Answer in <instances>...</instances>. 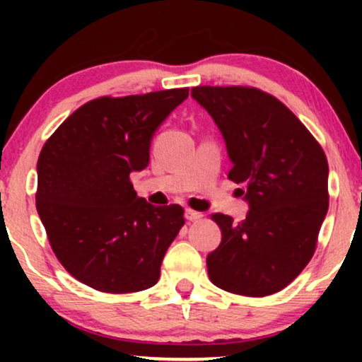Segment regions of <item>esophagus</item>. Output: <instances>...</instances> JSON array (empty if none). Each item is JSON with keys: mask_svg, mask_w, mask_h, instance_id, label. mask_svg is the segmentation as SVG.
<instances>
[{"mask_svg": "<svg viewBox=\"0 0 362 362\" xmlns=\"http://www.w3.org/2000/svg\"><path fill=\"white\" fill-rule=\"evenodd\" d=\"M185 218L189 219V221H199V219L202 218V214H201V213H197V211L187 209V211H185Z\"/></svg>", "mask_w": 362, "mask_h": 362, "instance_id": "obj_1", "label": "esophagus"}]
</instances>
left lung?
I'll list each match as a JSON object with an SVG mask.
<instances>
[{"label":"left lung","mask_w":362,"mask_h":362,"mask_svg":"<svg viewBox=\"0 0 362 362\" xmlns=\"http://www.w3.org/2000/svg\"><path fill=\"white\" fill-rule=\"evenodd\" d=\"M192 98L221 131L228 178L247 185L242 223L216 213L221 243L207 255L213 284L262 298L284 289L306 267L328 211L323 149L284 103L250 86H195Z\"/></svg>","instance_id":"1"}]
</instances>
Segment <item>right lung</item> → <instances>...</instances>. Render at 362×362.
Returning <instances> with one entry per match:
<instances>
[{"label":"right lung","mask_w":362,"mask_h":362,"mask_svg":"<svg viewBox=\"0 0 362 362\" xmlns=\"http://www.w3.org/2000/svg\"><path fill=\"white\" fill-rule=\"evenodd\" d=\"M187 97L189 88L95 98L45 141L37 213L74 279L103 293H136L160 279L184 209L149 204L129 177L148 167L156 129Z\"/></svg>","instance_id":"1"}]
</instances>
